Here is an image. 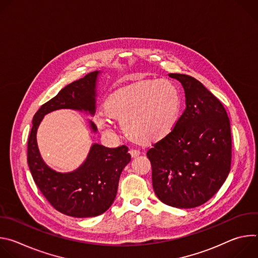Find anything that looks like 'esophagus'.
<instances>
[{"label": "esophagus", "mask_w": 258, "mask_h": 258, "mask_svg": "<svg viewBox=\"0 0 258 258\" xmlns=\"http://www.w3.org/2000/svg\"><path fill=\"white\" fill-rule=\"evenodd\" d=\"M130 153H131L132 157H137V156H139L141 154V151L139 149H131Z\"/></svg>", "instance_id": "34e87169"}]
</instances>
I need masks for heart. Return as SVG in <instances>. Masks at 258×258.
I'll list each match as a JSON object with an SVG mask.
<instances>
[{"label": "heart", "instance_id": "1", "mask_svg": "<svg viewBox=\"0 0 258 258\" xmlns=\"http://www.w3.org/2000/svg\"><path fill=\"white\" fill-rule=\"evenodd\" d=\"M180 107V93L173 82L147 80L110 95L105 102L106 113H98L96 123L102 130H109V116L120 119L131 139L149 144L172 131Z\"/></svg>", "mask_w": 258, "mask_h": 258}]
</instances>
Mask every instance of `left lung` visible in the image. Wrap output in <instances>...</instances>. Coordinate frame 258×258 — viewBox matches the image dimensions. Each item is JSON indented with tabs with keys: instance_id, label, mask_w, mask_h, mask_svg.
<instances>
[{
	"instance_id": "1",
	"label": "left lung",
	"mask_w": 258,
	"mask_h": 258,
	"mask_svg": "<svg viewBox=\"0 0 258 258\" xmlns=\"http://www.w3.org/2000/svg\"><path fill=\"white\" fill-rule=\"evenodd\" d=\"M186 94V108L172 131L147 157L158 199L176 208L207 202L225 182L232 160L230 119L220 101L199 81L170 73Z\"/></svg>"
}]
</instances>
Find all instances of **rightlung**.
I'll return each instance as SVG.
<instances>
[{"label": "right lung", "instance_id": "obj_1", "mask_svg": "<svg viewBox=\"0 0 258 258\" xmlns=\"http://www.w3.org/2000/svg\"><path fill=\"white\" fill-rule=\"evenodd\" d=\"M98 75L99 71H94L69 84L42 105L33 116L27 143V163L36 186L56 210L73 217L97 216L111 206L120 173L131 161L128 148L124 145L107 148L94 144L86 161L77 170L61 173L43 161L36 144V131L43 117L54 110H85L94 115ZM90 124L96 132V125L92 121Z\"/></svg>", "mask_w": 258, "mask_h": 258}]
</instances>
